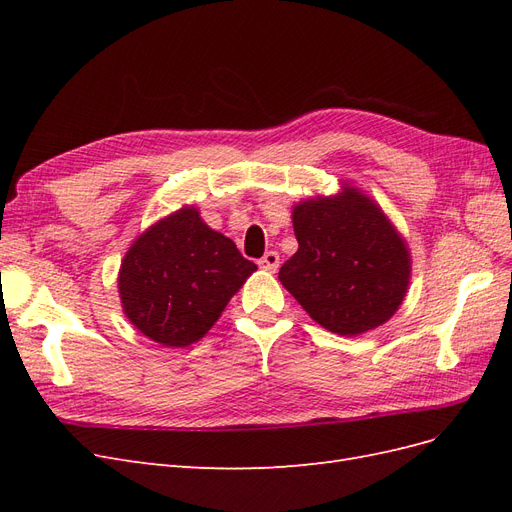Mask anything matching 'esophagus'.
I'll return each instance as SVG.
<instances>
[{"label":"esophagus","instance_id":"1","mask_svg":"<svg viewBox=\"0 0 512 512\" xmlns=\"http://www.w3.org/2000/svg\"><path fill=\"white\" fill-rule=\"evenodd\" d=\"M258 265H260V269H265L269 273H275L277 267H280V254H277V252H267L265 256L258 260Z\"/></svg>","mask_w":512,"mask_h":512}]
</instances>
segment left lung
<instances>
[{"label": "left lung", "mask_w": 512, "mask_h": 512, "mask_svg": "<svg viewBox=\"0 0 512 512\" xmlns=\"http://www.w3.org/2000/svg\"><path fill=\"white\" fill-rule=\"evenodd\" d=\"M299 241L280 282L305 312L337 335H361L389 320L406 297L410 254L380 207L344 188L292 211Z\"/></svg>", "instance_id": "8db88e82"}]
</instances>
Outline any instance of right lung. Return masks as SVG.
I'll use <instances>...</instances> for the list:
<instances>
[{
    "label": "right lung",
    "mask_w": 512,
    "mask_h": 512,
    "mask_svg": "<svg viewBox=\"0 0 512 512\" xmlns=\"http://www.w3.org/2000/svg\"><path fill=\"white\" fill-rule=\"evenodd\" d=\"M254 271L235 243L211 230L194 207H183L143 232L123 258V312L153 342L190 346Z\"/></svg>",
    "instance_id": "right-lung-1"
}]
</instances>
